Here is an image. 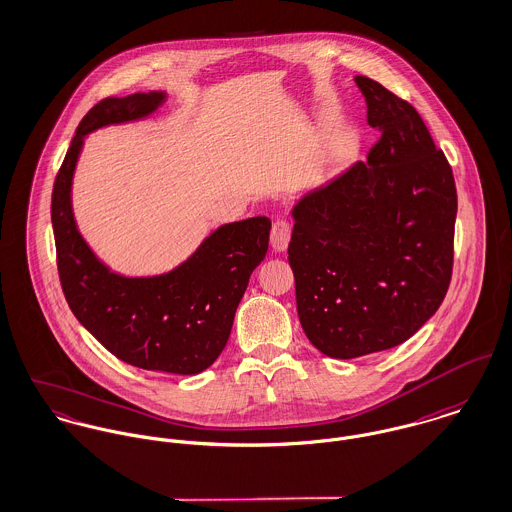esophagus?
Instances as JSON below:
<instances>
[{"label":"esophagus","mask_w":512,"mask_h":512,"mask_svg":"<svg viewBox=\"0 0 512 512\" xmlns=\"http://www.w3.org/2000/svg\"><path fill=\"white\" fill-rule=\"evenodd\" d=\"M291 240V225L287 221H276L272 227V248L276 252L287 250V244Z\"/></svg>","instance_id":"esophagus-1"}]
</instances>
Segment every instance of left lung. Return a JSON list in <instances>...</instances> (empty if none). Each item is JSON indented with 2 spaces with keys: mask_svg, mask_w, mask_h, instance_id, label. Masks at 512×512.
Here are the masks:
<instances>
[{
  "mask_svg": "<svg viewBox=\"0 0 512 512\" xmlns=\"http://www.w3.org/2000/svg\"><path fill=\"white\" fill-rule=\"evenodd\" d=\"M368 154L293 207L287 248L311 344L350 360L409 340L446 297L458 195L417 109L366 76Z\"/></svg>",
  "mask_w": 512,
  "mask_h": 512,
  "instance_id": "1",
  "label": "left lung"
}]
</instances>
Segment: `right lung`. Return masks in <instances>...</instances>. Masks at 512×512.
<instances>
[{
  "label": "right lung",
  "mask_w": 512,
  "mask_h": 512,
  "mask_svg": "<svg viewBox=\"0 0 512 512\" xmlns=\"http://www.w3.org/2000/svg\"><path fill=\"white\" fill-rule=\"evenodd\" d=\"M164 92L105 97L76 129L52 189L58 276L76 319L119 360L150 372L195 375L223 352L250 274L266 258L272 223L252 217L219 227L172 272L127 278L111 272L82 238L72 211V178L86 135L139 121Z\"/></svg>",
  "instance_id": "1"
}]
</instances>
